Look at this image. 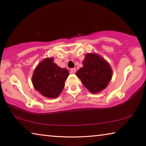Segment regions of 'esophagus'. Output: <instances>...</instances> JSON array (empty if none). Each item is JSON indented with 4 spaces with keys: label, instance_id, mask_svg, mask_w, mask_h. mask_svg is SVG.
I'll list each match as a JSON object with an SVG mask.
<instances>
[{
    "label": "esophagus",
    "instance_id": "34e87169",
    "mask_svg": "<svg viewBox=\"0 0 146 146\" xmlns=\"http://www.w3.org/2000/svg\"><path fill=\"white\" fill-rule=\"evenodd\" d=\"M76 71V69L75 68H71V72L72 73H75Z\"/></svg>",
    "mask_w": 146,
    "mask_h": 146
}]
</instances>
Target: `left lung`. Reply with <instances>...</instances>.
I'll return each mask as SVG.
<instances>
[{
    "mask_svg": "<svg viewBox=\"0 0 146 146\" xmlns=\"http://www.w3.org/2000/svg\"><path fill=\"white\" fill-rule=\"evenodd\" d=\"M82 64L76 75L91 93H98L108 86L112 78V70L103 58L96 54H86Z\"/></svg>",
    "mask_w": 146,
    "mask_h": 146,
    "instance_id": "obj_1",
    "label": "left lung"
}]
</instances>
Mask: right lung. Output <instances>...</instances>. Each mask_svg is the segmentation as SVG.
Instances as JSON below:
<instances>
[{
  "mask_svg": "<svg viewBox=\"0 0 146 146\" xmlns=\"http://www.w3.org/2000/svg\"><path fill=\"white\" fill-rule=\"evenodd\" d=\"M69 75L67 69L61 68L54 63L53 58H47L35 69L32 82L40 94L49 98H56L62 92Z\"/></svg>",
  "mask_w": 146,
  "mask_h": 146,
  "instance_id": "1",
  "label": "right lung"
}]
</instances>
